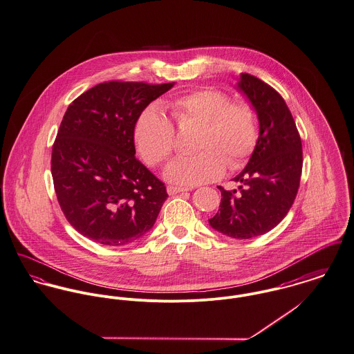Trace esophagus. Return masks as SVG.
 <instances>
[{
	"label": "esophagus",
	"mask_w": 354,
	"mask_h": 354,
	"mask_svg": "<svg viewBox=\"0 0 354 354\" xmlns=\"http://www.w3.org/2000/svg\"><path fill=\"white\" fill-rule=\"evenodd\" d=\"M166 191L169 194H177V193L181 192H187V191H189L188 188H181V187H173V185H169L167 188H166Z\"/></svg>",
	"instance_id": "esophagus-1"
}]
</instances>
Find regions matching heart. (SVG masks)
<instances>
[{"label":"heart","instance_id":"b5f03b06","mask_svg":"<svg viewBox=\"0 0 354 354\" xmlns=\"http://www.w3.org/2000/svg\"><path fill=\"white\" fill-rule=\"evenodd\" d=\"M171 112L180 127L200 124L192 157L170 162L163 177L178 185H198L214 181L225 173L227 161L239 166L257 143V120L253 109L216 89H201L171 102ZM133 140L140 157L151 166L161 165L174 151L176 132L171 122L156 106L140 113L133 127Z\"/></svg>","mask_w":354,"mask_h":354}]
</instances>
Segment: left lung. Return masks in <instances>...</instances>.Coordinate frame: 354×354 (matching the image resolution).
<instances>
[{
  "label": "left lung",
  "instance_id": "obj_1",
  "mask_svg": "<svg viewBox=\"0 0 354 354\" xmlns=\"http://www.w3.org/2000/svg\"><path fill=\"white\" fill-rule=\"evenodd\" d=\"M238 89L252 102L259 123L254 151L232 181L236 189L219 187V211L209 225L225 236L249 239L279 225L288 214L300 184L301 140L284 98L257 77L242 73Z\"/></svg>",
  "mask_w": 354,
  "mask_h": 354
}]
</instances>
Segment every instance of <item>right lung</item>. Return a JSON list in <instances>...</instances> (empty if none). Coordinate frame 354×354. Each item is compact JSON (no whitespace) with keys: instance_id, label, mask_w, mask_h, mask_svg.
Segmentation results:
<instances>
[{"instance_id":"obj_1","label":"right lung","mask_w":354,"mask_h":354,"mask_svg":"<svg viewBox=\"0 0 354 354\" xmlns=\"http://www.w3.org/2000/svg\"><path fill=\"white\" fill-rule=\"evenodd\" d=\"M174 82H102L67 108L53 146L51 173L67 222L106 246L149 232L167 193L135 158L133 127L145 108Z\"/></svg>"}]
</instances>
